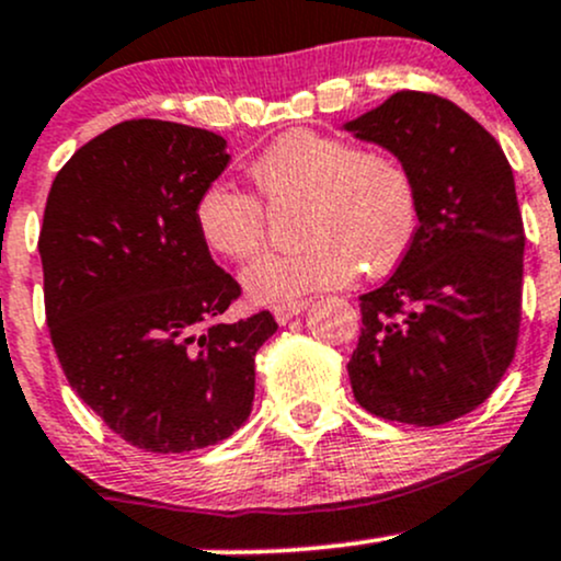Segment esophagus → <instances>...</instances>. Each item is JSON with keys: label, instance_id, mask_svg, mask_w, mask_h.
<instances>
[{"label": "esophagus", "instance_id": "esophagus-1", "mask_svg": "<svg viewBox=\"0 0 561 561\" xmlns=\"http://www.w3.org/2000/svg\"><path fill=\"white\" fill-rule=\"evenodd\" d=\"M305 307H307L305 299H297V302H280V305L273 307V316H275V321H278V323H288L294 316H299Z\"/></svg>", "mask_w": 561, "mask_h": 561}]
</instances>
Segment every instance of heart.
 Instances as JSON below:
<instances>
[{
  "label": "heart",
  "mask_w": 561,
  "mask_h": 561,
  "mask_svg": "<svg viewBox=\"0 0 561 561\" xmlns=\"http://www.w3.org/2000/svg\"><path fill=\"white\" fill-rule=\"evenodd\" d=\"M267 206L297 210L291 251L267 254L243 273L256 302H286L334 288L355 273L385 275L407 256L420 225L412 173L388 149H358L340 136L291 130L249 168ZM259 197L230 184H210L195 206V227L214 254L245 262L267 243Z\"/></svg>",
  "instance_id": "obj_1"
}]
</instances>
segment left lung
<instances>
[{
  "instance_id": "1",
  "label": "left lung",
  "mask_w": 561,
  "mask_h": 561,
  "mask_svg": "<svg viewBox=\"0 0 561 561\" xmlns=\"http://www.w3.org/2000/svg\"><path fill=\"white\" fill-rule=\"evenodd\" d=\"M345 130L409 168L420 208L399 270L360 297L353 396L396 423H451L490 399L516 353L524 225L514 173L495 138L442 95L399 90Z\"/></svg>"
}]
</instances>
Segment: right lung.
Listing matches in <instances>:
<instances>
[{"mask_svg": "<svg viewBox=\"0 0 561 561\" xmlns=\"http://www.w3.org/2000/svg\"><path fill=\"white\" fill-rule=\"evenodd\" d=\"M227 141L165 119H125L77 149L39 232L45 316L71 390L138 449L179 455L249 420L270 310L225 321L238 280L210 259L197 197Z\"/></svg>", "mask_w": 561, "mask_h": 561, "instance_id": "add662e5", "label": "right lung"}]
</instances>
